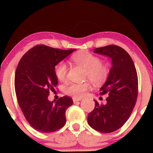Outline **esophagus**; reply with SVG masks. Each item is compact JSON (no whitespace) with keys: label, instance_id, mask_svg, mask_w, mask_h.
Wrapping results in <instances>:
<instances>
[{"label":"esophagus","instance_id":"esophagus-1","mask_svg":"<svg viewBox=\"0 0 153 153\" xmlns=\"http://www.w3.org/2000/svg\"><path fill=\"white\" fill-rule=\"evenodd\" d=\"M79 101H81V98H73L74 104H76V103H78Z\"/></svg>","mask_w":153,"mask_h":153}]
</instances>
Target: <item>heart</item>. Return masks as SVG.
<instances>
[{
    "label": "heart",
    "instance_id": "1",
    "mask_svg": "<svg viewBox=\"0 0 153 153\" xmlns=\"http://www.w3.org/2000/svg\"><path fill=\"white\" fill-rule=\"evenodd\" d=\"M74 63L85 69L84 78L90 80L95 85H101L108 79L110 69L107 65L102 63L101 58L89 52L83 51L72 56ZM67 65L65 62H59L55 67V74L60 81L67 79ZM90 87L89 82L83 84H70L64 89V92L75 98H81Z\"/></svg>",
    "mask_w": 153,
    "mask_h": 153
}]
</instances>
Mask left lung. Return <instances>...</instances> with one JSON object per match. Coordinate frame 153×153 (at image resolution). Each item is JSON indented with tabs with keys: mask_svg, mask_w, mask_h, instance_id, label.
<instances>
[{
	"mask_svg": "<svg viewBox=\"0 0 153 153\" xmlns=\"http://www.w3.org/2000/svg\"><path fill=\"white\" fill-rule=\"evenodd\" d=\"M94 52L112 58V67L100 89L101 95H108L106 104L95 100V106L87 121L95 130L109 133L121 128L133 110L138 92V75L133 61L123 48L109 45L96 48Z\"/></svg>",
	"mask_w": 153,
	"mask_h": 153,
	"instance_id": "1",
	"label": "left lung"
}]
</instances>
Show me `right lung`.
<instances>
[{"label":"right lung","instance_id":"right-lung-1","mask_svg":"<svg viewBox=\"0 0 153 153\" xmlns=\"http://www.w3.org/2000/svg\"><path fill=\"white\" fill-rule=\"evenodd\" d=\"M75 50L37 45L18 63L15 75L17 99L27 121L38 132H55L67 122L66 111L73 104L72 98L64 96L54 102L48 96L58 84L55 67Z\"/></svg>","mask_w":153,"mask_h":153}]
</instances>
